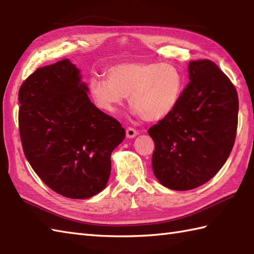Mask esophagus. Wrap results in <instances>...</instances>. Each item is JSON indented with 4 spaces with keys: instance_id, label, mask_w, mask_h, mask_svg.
Masks as SVG:
<instances>
[{
    "instance_id": "esophagus-1",
    "label": "esophagus",
    "mask_w": 254,
    "mask_h": 254,
    "mask_svg": "<svg viewBox=\"0 0 254 254\" xmlns=\"http://www.w3.org/2000/svg\"><path fill=\"white\" fill-rule=\"evenodd\" d=\"M137 134H138V132H137L134 127H128L127 128V137L133 138V137H135V136L137 135Z\"/></svg>"
}]
</instances>
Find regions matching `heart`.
I'll return each mask as SVG.
<instances>
[{
    "label": "heart",
    "instance_id": "b5f03b06",
    "mask_svg": "<svg viewBox=\"0 0 254 254\" xmlns=\"http://www.w3.org/2000/svg\"><path fill=\"white\" fill-rule=\"evenodd\" d=\"M106 77L93 76L88 89L101 111L115 113L128 97L134 112L146 121H158L175 110L185 77L170 62H121L107 69Z\"/></svg>",
    "mask_w": 254,
    "mask_h": 254
}]
</instances>
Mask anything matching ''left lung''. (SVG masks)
Here are the masks:
<instances>
[{
  "instance_id": "left-lung-1",
  "label": "left lung",
  "mask_w": 254,
  "mask_h": 254,
  "mask_svg": "<svg viewBox=\"0 0 254 254\" xmlns=\"http://www.w3.org/2000/svg\"><path fill=\"white\" fill-rule=\"evenodd\" d=\"M190 82L175 110L148 128L154 139L153 171L161 185L192 190L217 174L234 147L239 99L213 61L189 62Z\"/></svg>"
}]
</instances>
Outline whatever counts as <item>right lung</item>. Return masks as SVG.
Segmentation results:
<instances>
[{
  "label": "right lung",
  "instance_id": "add662e5",
  "mask_svg": "<svg viewBox=\"0 0 254 254\" xmlns=\"http://www.w3.org/2000/svg\"><path fill=\"white\" fill-rule=\"evenodd\" d=\"M68 59L37 68L18 91V127L31 168L51 190L88 198L105 189L112 150L126 137L117 119L87 96Z\"/></svg>",
  "mask_w": 254,
  "mask_h": 254
}]
</instances>
